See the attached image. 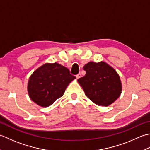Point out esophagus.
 Here are the masks:
<instances>
[{
    "instance_id": "1",
    "label": "esophagus",
    "mask_w": 150,
    "mask_h": 150,
    "mask_svg": "<svg viewBox=\"0 0 150 150\" xmlns=\"http://www.w3.org/2000/svg\"><path fill=\"white\" fill-rule=\"evenodd\" d=\"M81 77V73H79L78 74L76 75V78H77V79L80 78Z\"/></svg>"
}]
</instances>
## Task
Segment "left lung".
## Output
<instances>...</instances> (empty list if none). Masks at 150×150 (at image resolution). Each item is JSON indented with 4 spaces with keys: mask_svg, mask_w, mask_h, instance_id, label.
<instances>
[{
    "mask_svg": "<svg viewBox=\"0 0 150 150\" xmlns=\"http://www.w3.org/2000/svg\"><path fill=\"white\" fill-rule=\"evenodd\" d=\"M85 76L78 79L85 95L99 106L112 104L120 96L122 85L117 71L105 62L85 64Z\"/></svg>",
    "mask_w": 150,
    "mask_h": 150,
    "instance_id": "8db88e82",
    "label": "left lung"
}]
</instances>
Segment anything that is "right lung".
<instances>
[{
	"label": "right lung",
	"instance_id": "add662e5",
	"mask_svg": "<svg viewBox=\"0 0 150 150\" xmlns=\"http://www.w3.org/2000/svg\"><path fill=\"white\" fill-rule=\"evenodd\" d=\"M74 79L67 67L57 63H45L28 79L27 89L30 98L38 105L47 108L63 95Z\"/></svg>",
	"mask_w": 150,
	"mask_h": 150
}]
</instances>
